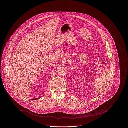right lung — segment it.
<instances>
[{"instance_id": "right-lung-1", "label": "right lung", "mask_w": 128, "mask_h": 128, "mask_svg": "<svg viewBox=\"0 0 128 128\" xmlns=\"http://www.w3.org/2000/svg\"><path fill=\"white\" fill-rule=\"evenodd\" d=\"M40 98H35V99H32V100H38V99H40Z\"/></svg>"}]
</instances>
